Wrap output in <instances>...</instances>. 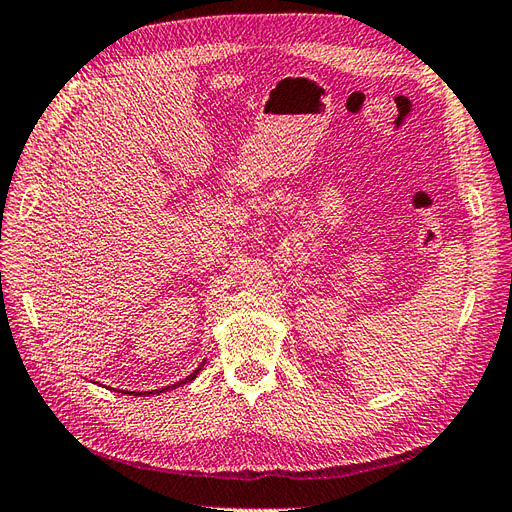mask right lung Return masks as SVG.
I'll return each mask as SVG.
<instances>
[{
  "label": "right lung",
  "mask_w": 512,
  "mask_h": 512,
  "mask_svg": "<svg viewBox=\"0 0 512 512\" xmlns=\"http://www.w3.org/2000/svg\"><path fill=\"white\" fill-rule=\"evenodd\" d=\"M202 366H204V362H202V364H200V366H198V368H196V370H193V372H191V375H189V377H185V379H183V381H178V383H174V385H168V388H161V392H165V390H170V388H178V385H185V383H189V381H193V379H196V375H198V372H200V370H202ZM148 394H155V392H148ZM157 394H159V392H157ZM135 396H137V394H135Z\"/></svg>",
  "instance_id": "right-lung-1"
}]
</instances>
